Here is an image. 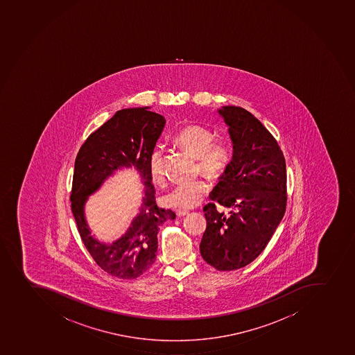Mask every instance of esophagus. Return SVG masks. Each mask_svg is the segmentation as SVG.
I'll use <instances>...</instances> for the list:
<instances>
[{"label": "esophagus", "instance_id": "1", "mask_svg": "<svg viewBox=\"0 0 355 355\" xmlns=\"http://www.w3.org/2000/svg\"><path fill=\"white\" fill-rule=\"evenodd\" d=\"M189 211H186V210H177L176 215L178 217H185V216L189 215Z\"/></svg>", "mask_w": 355, "mask_h": 355}]
</instances>
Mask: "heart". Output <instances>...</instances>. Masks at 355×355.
Returning a JSON list of instances; mask_svg holds the SVG:
<instances>
[{
	"instance_id": "b5f03b06",
	"label": "heart",
	"mask_w": 355,
	"mask_h": 355,
	"mask_svg": "<svg viewBox=\"0 0 355 355\" xmlns=\"http://www.w3.org/2000/svg\"><path fill=\"white\" fill-rule=\"evenodd\" d=\"M175 143L198 159V171L214 182H218L227 173L233 162V148L225 140H214V134L200 124H187L173 137ZM148 170L154 182L162 185L166 182L164 154L162 147H155L148 157ZM205 179L182 182L175 186L162 198L163 205L169 208H196L209 193Z\"/></svg>"
}]
</instances>
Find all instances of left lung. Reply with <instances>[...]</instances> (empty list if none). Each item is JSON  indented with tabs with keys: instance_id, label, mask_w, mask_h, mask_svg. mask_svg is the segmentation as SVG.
<instances>
[{
	"instance_id": "8db88e82",
	"label": "left lung",
	"mask_w": 355,
	"mask_h": 355,
	"mask_svg": "<svg viewBox=\"0 0 355 355\" xmlns=\"http://www.w3.org/2000/svg\"><path fill=\"white\" fill-rule=\"evenodd\" d=\"M234 157L212 192V200L230 208L219 212L205 205V228L200 251L218 270H239L266 248L286 208V159L277 140L250 112L225 106Z\"/></svg>"
}]
</instances>
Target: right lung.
<instances>
[{
	"label": "right lung",
	"mask_w": 355,
	"mask_h": 355,
	"mask_svg": "<svg viewBox=\"0 0 355 355\" xmlns=\"http://www.w3.org/2000/svg\"><path fill=\"white\" fill-rule=\"evenodd\" d=\"M166 120L147 107L124 108L85 139L75 159L71 208L82 242L101 270L119 279L143 275L157 259V232L164 221L176 217L157 207L148 170V157L161 136ZM134 165L146 185L144 203L131 228L113 245L92 239L83 216L86 196L119 166Z\"/></svg>",
	"instance_id": "add662e5"
}]
</instances>
